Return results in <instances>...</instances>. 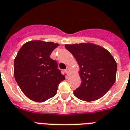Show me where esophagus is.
<instances>
[{
    "label": "esophagus",
    "instance_id": "obj_1",
    "mask_svg": "<svg viewBox=\"0 0 130 130\" xmlns=\"http://www.w3.org/2000/svg\"><path fill=\"white\" fill-rule=\"evenodd\" d=\"M69 72H70V67L67 66L66 69H65V72H66L67 74H69Z\"/></svg>",
    "mask_w": 130,
    "mask_h": 130
}]
</instances>
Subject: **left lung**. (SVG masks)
Instances as JSON below:
<instances>
[{
	"instance_id": "1",
	"label": "left lung",
	"mask_w": 130,
	"mask_h": 130,
	"mask_svg": "<svg viewBox=\"0 0 130 130\" xmlns=\"http://www.w3.org/2000/svg\"><path fill=\"white\" fill-rule=\"evenodd\" d=\"M79 65L81 85L74 91L81 100L92 102L104 95L116 80L117 65L111 54L93 43L66 44Z\"/></svg>"
}]
</instances>
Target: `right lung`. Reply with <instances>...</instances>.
Returning a JSON list of instances; mask_svg holds the SVG:
<instances>
[{
  "instance_id": "add662e5",
  "label": "right lung",
  "mask_w": 130,
  "mask_h": 130,
  "mask_svg": "<svg viewBox=\"0 0 130 130\" xmlns=\"http://www.w3.org/2000/svg\"><path fill=\"white\" fill-rule=\"evenodd\" d=\"M58 43L41 40L25 43L14 60L13 74L22 91L30 100L43 102L56 94L65 77L50 54Z\"/></svg>"
}]
</instances>
